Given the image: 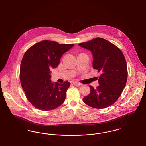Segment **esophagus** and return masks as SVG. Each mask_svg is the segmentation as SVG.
Here are the masks:
<instances>
[{"mask_svg":"<svg viewBox=\"0 0 146 146\" xmlns=\"http://www.w3.org/2000/svg\"><path fill=\"white\" fill-rule=\"evenodd\" d=\"M73 85H74V86H81V85H82V84H81V83H78V82H74L73 83Z\"/></svg>","mask_w":146,"mask_h":146,"instance_id":"34e87169","label":"esophagus"}]
</instances>
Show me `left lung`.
<instances>
[{
  "instance_id": "8db88e82",
  "label": "left lung",
  "mask_w": 146,
  "mask_h": 146,
  "mask_svg": "<svg viewBox=\"0 0 146 146\" xmlns=\"http://www.w3.org/2000/svg\"><path fill=\"white\" fill-rule=\"evenodd\" d=\"M78 45L92 53L93 67L101 73L98 79L99 86L96 89L89 86L90 93L83 98L84 103L96 109L111 105L120 97L127 82V64L122 52L102 38Z\"/></svg>"
}]
</instances>
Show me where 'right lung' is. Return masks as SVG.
<instances>
[{
    "instance_id": "right-lung-1",
    "label": "right lung",
    "mask_w": 146,
    "mask_h": 146,
    "mask_svg": "<svg viewBox=\"0 0 146 146\" xmlns=\"http://www.w3.org/2000/svg\"><path fill=\"white\" fill-rule=\"evenodd\" d=\"M74 44H59L44 40L36 43L25 53L20 65V79L26 98L36 108L53 110L65 100L70 83H53L50 69L56 68L62 55Z\"/></svg>"
}]
</instances>
